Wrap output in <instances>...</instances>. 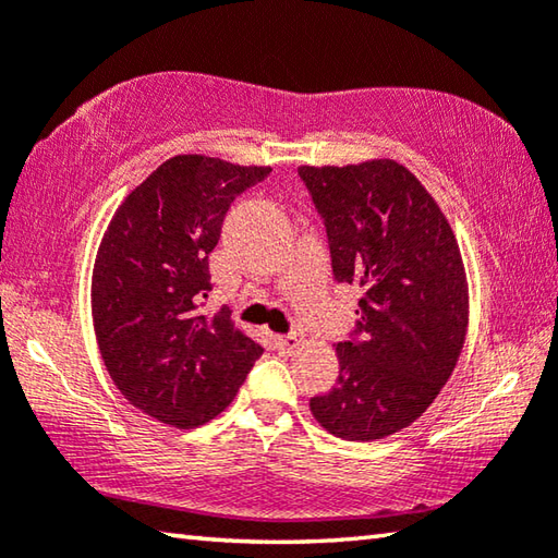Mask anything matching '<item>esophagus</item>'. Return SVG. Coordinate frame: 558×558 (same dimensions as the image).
<instances>
[{
	"instance_id": "1",
	"label": "esophagus",
	"mask_w": 558,
	"mask_h": 558,
	"mask_svg": "<svg viewBox=\"0 0 558 558\" xmlns=\"http://www.w3.org/2000/svg\"><path fill=\"white\" fill-rule=\"evenodd\" d=\"M302 344V335H280L276 337V347L280 354H295Z\"/></svg>"
}]
</instances>
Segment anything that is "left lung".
Returning <instances> with one entry per match:
<instances>
[{"label": "left lung", "instance_id": "obj_1", "mask_svg": "<svg viewBox=\"0 0 558 558\" xmlns=\"http://www.w3.org/2000/svg\"><path fill=\"white\" fill-rule=\"evenodd\" d=\"M325 219L332 270L364 292L339 376L310 411L344 440L409 428L436 401L465 344L470 298L458 239L415 174L393 159L300 167Z\"/></svg>", "mask_w": 558, "mask_h": 558}]
</instances>
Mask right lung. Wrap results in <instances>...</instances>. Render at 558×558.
I'll use <instances>...</instances> for the list:
<instances>
[{
    "instance_id": "add662e5",
    "label": "right lung",
    "mask_w": 558,
    "mask_h": 558,
    "mask_svg": "<svg viewBox=\"0 0 558 558\" xmlns=\"http://www.w3.org/2000/svg\"><path fill=\"white\" fill-rule=\"evenodd\" d=\"M270 172L206 155L169 157L102 233L90 282L100 356L120 393L172 428L216 418L263 354L226 310L202 313V298L226 211Z\"/></svg>"
}]
</instances>
